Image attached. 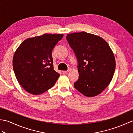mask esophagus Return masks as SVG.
Here are the masks:
<instances>
[{
  "label": "esophagus",
  "mask_w": 133,
  "mask_h": 133,
  "mask_svg": "<svg viewBox=\"0 0 133 133\" xmlns=\"http://www.w3.org/2000/svg\"><path fill=\"white\" fill-rule=\"evenodd\" d=\"M70 71H71V69H69V70H67V71H63V73H67V72H70Z\"/></svg>",
  "instance_id": "1"
}]
</instances>
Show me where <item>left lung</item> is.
I'll return each instance as SVG.
<instances>
[{
	"instance_id": "8db88e82",
	"label": "left lung",
	"mask_w": 133,
	"mask_h": 133,
	"mask_svg": "<svg viewBox=\"0 0 133 133\" xmlns=\"http://www.w3.org/2000/svg\"><path fill=\"white\" fill-rule=\"evenodd\" d=\"M66 39L78 61L79 78L74 87L87 97L100 94L109 85L115 71L110 46L100 37L85 32L69 34Z\"/></svg>"
}]
</instances>
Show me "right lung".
Returning a JSON list of instances; mask_svg holds the SVG:
<instances>
[{"mask_svg": "<svg viewBox=\"0 0 133 133\" xmlns=\"http://www.w3.org/2000/svg\"><path fill=\"white\" fill-rule=\"evenodd\" d=\"M62 34H44L23 41L15 52L13 69L25 90L39 95L51 88L59 76L53 67L52 51Z\"/></svg>", "mask_w": 133, "mask_h": 133, "instance_id": "right-lung-1", "label": "right lung"}]
</instances>
